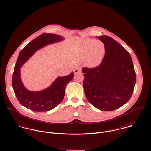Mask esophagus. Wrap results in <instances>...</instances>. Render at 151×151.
<instances>
[{
  "label": "esophagus",
  "mask_w": 151,
  "mask_h": 151,
  "mask_svg": "<svg viewBox=\"0 0 151 151\" xmlns=\"http://www.w3.org/2000/svg\"><path fill=\"white\" fill-rule=\"evenodd\" d=\"M81 72V69L80 68H75L74 69V73L75 74H77V73H80Z\"/></svg>",
  "instance_id": "esophagus-1"
}]
</instances>
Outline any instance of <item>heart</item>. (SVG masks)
Here are the masks:
<instances>
[{"label":"heart","instance_id":"1","mask_svg":"<svg viewBox=\"0 0 151 151\" xmlns=\"http://www.w3.org/2000/svg\"><path fill=\"white\" fill-rule=\"evenodd\" d=\"M81 55L84 58L86 59L88 66L96 67L101 64L105 56V44L99 40H87L83 44Z\"/></svg>","mask_w":151,"mask_h":151}]
</instances>
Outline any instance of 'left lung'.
Here are the masks:
<instances>
[{
    "instance_id": "left-lung-1",
    "label": "left lung",
    "mask_w": 151,
    "mask_h": 151,
    "mask_svg": "<svg viewBox=\"0 0 151 151\" xmlns=\"http://www.w3.org/2000/svg\"><path fill=\"white\" fill-rule=\"evenodd\" d=\"M99 39L105 44V55L99 66L83 68L84 92L96 108L112 111L126 104L132 96L136 74L129 53L111 37Z\"/></svg>"
}]
</instances>
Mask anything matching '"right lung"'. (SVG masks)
Returning <instances> with one entry per match:
<instances>
[{
  "mask_svg": "<svg viewBox=\"0 0 151 151\" xmlns=\"http://www.w3.org/2000/svg\"><path fill=\"white\" fill-rule=\"evenodd\" d=\"M64 40V37L57 34L44 33L21 50L13 74L12 86L17 100L24 107L38 112L47 111L56 108L63 101L66 86L74 77L73 71L68 76L58 77L50 86L43 90L32 91L27 89L22 82L21 68L39 49Z\"/></svg>",
  "mask_w": 151,
  "mask_h": 151,
  "instance_id": "add662e5",
  "label": "right lung"
}]
</instances>
